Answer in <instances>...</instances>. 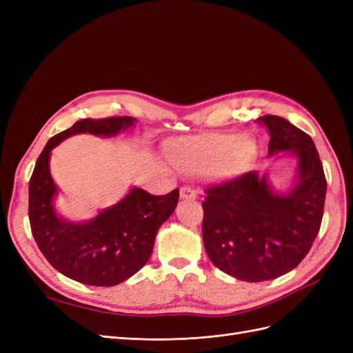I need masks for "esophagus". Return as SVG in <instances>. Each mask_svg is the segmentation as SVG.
Wrapping results in <instances>:
<instances>
[{"instance_id":"34e87169","label":"esophagus","mask_w":353,"mask_h":353,"mask_svg":"<svg viewBox=\"0 0 353 353\" xmlns=\"http://www.w3.org/2000/svg\"><path fill=\"white\" fill-rule=\"evenodd\" d=\"M179 196H181V199H184V200H194L197 197L196 191L191 187H181Z\"/></svg>"}]
</instances>
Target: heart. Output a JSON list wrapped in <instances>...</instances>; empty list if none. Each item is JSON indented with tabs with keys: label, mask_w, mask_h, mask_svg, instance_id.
I'll return each instance as SVG.
<instances>
[{
	"label": "heart",
	"mask_w": 353,
	"mask_h": 353,
	"mask_svg": "<svg viewBox=\"0 0 353 353\" xmlns=\"http://www.w3.org/2000/svg\"><path fill=\"white\" fill-rule=\"evenodd\" d=\"M166 154L174 166L188 175L215 172L223 178L243 174L256 157L252 138L236 132L175 138L166 143Z\"/></svg>",
	"instance_id": "1"
}]
</instances>
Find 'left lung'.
<instances>
[{"label": "left lung", "instance_id": "8db88e82", "mask_svg": "<svg viewBox=\"0 0 353 353\" xmlns=\"http://www.w3.org/2000/svg\"><path fill=\"white\" fill-rule=\"evenodd\" d=\"M256 122L270 132V157L283 152L296 159L292 187L276 191L268 170H252L208 188L201 205L209 259L249 283L279 279L302 262L321 227L327 193L312 138L280 116L266 114Z\"/></svg>", "mask_w": 353, "mask_h": 353}]
</instances>
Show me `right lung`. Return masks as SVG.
Instances as JSON below:
<instances>
[{
	"label": "right lung",
	"mask_w": 353,
	"mask_h": 353,
	"mask_svg": "<svg viewBox=\"0 0 353 353\" xmlns=\"http://www.w3.org/2000/svg\"><path fill=\"white\" fill-rule=\"evenodd\" d=\"M135 122L131 116L78 121L50 138L29 181L32 236L52 268L82 284L110 287L140 271L150 259L160 225L176 208L179 190L153 196L132 187L122 200L100 210L97 216L73 222L59 215L54 206L59 188L50 172L51 152L72 135L88 132L114 137Z\"/></svg>",
	"instance_id": "obj_1"
}]
</instances>
